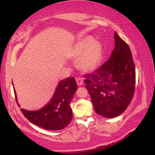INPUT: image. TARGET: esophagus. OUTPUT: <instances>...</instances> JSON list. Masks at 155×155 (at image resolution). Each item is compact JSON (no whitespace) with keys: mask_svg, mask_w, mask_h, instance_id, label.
Instances as JSON below:
<instances>
[{"mask_svg":"<svg viewBox=\"0 0 155 155\" xmlns=\"http://www.w3.org/2000/svg\"><path fill=\"white\" fill-rule=\"evenodd\" d=\"M76 83H77V84L79 85V86H81V85L84 84L82 78H80V77L76 78Z\"/></svg>","mask_w":155,"mask_h":155,"instance_id":"obj_1","label":"esophagus"}]
</instances>
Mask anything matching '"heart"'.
Returning a JSON list of instances; mask_svg holds the SVG:
<instances>
[{"mask_svg": "<svg viewBox=\"0 0 155 155\" xmlns=\"http://www.w3.org/2000/svg\"><path fill=\"white\" fill-rule=\"evenodd\" d=\"M104 49L99 41L92 36H86L75 43L68 51L67 56L75 60L76 66L82 72H90L97 68L103 57Z\"/></svg>", "mask_w": 155, "mask_h": 155, "instance_id": "obj_1", "label": "heart"}]
</instances>
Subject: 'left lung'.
<instances>
[{
  "instance_id": "left-lung-1",
  "label": "left lung",
  "mask_w": 155,
  "mask_h": 155,
  "mask_svg": "<svg viewBox=\"0 0 155 155\" xmlns=\"http://www.w3.org/2000/svg\"><path fill=\"white\" fill-rule=\"evenodd\" d=\"M115 48L107 61L84 76V83L96 113L114 118L125 111L133 98L136 68L127 44L114 33Z\"/></svg>"
}]
</instances>
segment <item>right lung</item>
<instances>
[{"label":"right lung","instance_id":"obj_1","mask_svg":"<svg viewBox=\"0 0 155 155\" xmlns=\"http://www.w3.org/2000/svg\"><path fill=\"white\" fill-rule=\"evenodd\" d=\"M76 90L77 84L74 77H68L59 81L54 95L45 106L34 111L21 108V111L30 122L38 127L50 130H62L71 122L73 113L70 103ZM15 95L17 104L20 106L15 89Z\"/></svg>","mask_w":155,"mask_h":155}]
</instances>
